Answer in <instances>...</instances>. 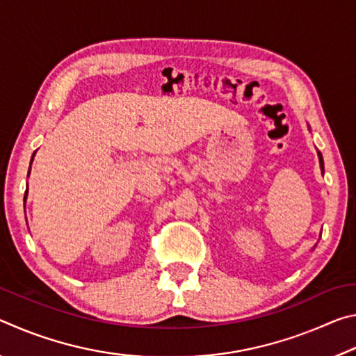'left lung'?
Listing matches in <instances>:
<instances>
[{
    "label": "left lung",
    "instance_id": "obj_1",
    "mask_svg": "<svg viewBox=\"0 0 356 356\" xmlns=\"http://www.w3.org/2000/svg\"><path fill=\"white\" fill-rule=\"evenodd\" d=\"M318 154V161H321V168H322V171H323V159H322V154L321 152H317Z\"/></svg>",
    "mask_w": 356,
    "mask_h": 356
}]
</instances>
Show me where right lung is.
Listing matches in <instances>:
<instances>
[{
  "instance_id": "obj_1",
  "label": "right lung",
  "mask_w": 356,
  "mask_h": 356,
  "mask_svg": "<svg viewBox=\"0 0 356 356\" xmlns=\"http://www.w3.org/2000/svg\"><path fill=\"white\" fill-rule=\"evenodd\" d=\"M25 197H26V196H25Z\"/></svg>"
}]
</instances>
